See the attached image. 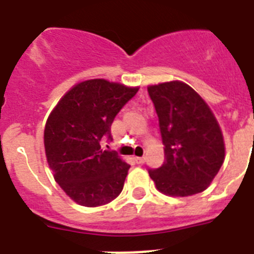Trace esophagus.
Listing matches in <instances>:
<instances>
[{"mask_svg":"<svg viewBox=\"0 0 254 254\" xmlns=\"http://www.w3.org/2000/svg\"><path fill=\"white\" fill-rule=\"evenodd\" d=\"M135 160V163L137 164H143L144 163V156H135L134 157Z\"/></svg>","mask_w":254,"mask_h":254,"instance_id":"esophagus-1","label":"esophagus"}]
</instances>
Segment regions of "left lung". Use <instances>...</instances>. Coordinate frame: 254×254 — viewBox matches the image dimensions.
<instances>
[{"label": "left lung", "instance_id": "8db88e82", "mask_svg": "<svg viewBox=\"0 0 254 254\" xmlns=\"http://www.w3.org/2000/svg\"><path fill=\"white\" fill-rule=\"evenodd\" d=\"M165 161L148 169L160 192L190 196L209 186L225 160L222 131L208 104L189 85L172 81L148 87Z\"/></svg>", "mask_w": 254, "mask_h": 254}]
</instances>
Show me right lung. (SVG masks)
I'll list each match as a JSON object with an SVG mask.
<instances>
[{
    "mask_svg": "<svg viewBox=\"0 0 254 254\" xmlns=\"http://www.w3.org/2000/svg\"><path fill=\"white\" fill-rule=\"evenodd\" d=\"M138 87L89 80L62 98L46 121L45 152L54 178L80 205L108 204L123 191L129 164L116 151L103 150L101 140H112L111 125Z\"/></svg>",
    "mask_w": 254,
    "mask_h": 254,
    "instance_id": "add662e5",
    "label": "right lung"
}]
</instances>
